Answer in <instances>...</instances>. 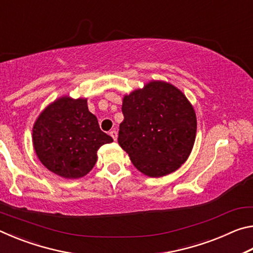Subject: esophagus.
<instances>
[{
	"mask_svg": "<svg viewBox=\"0 0 253 253\" xmlns=\"http://www.w3.org/2000/svg\"><path fill=\"white\" fill-rule=\"evenodd\" d=\"M109 134H110V136L111 137H113V138H114V140H117V131L116 130H111L110 132H109Z\"/></svg>",
	"mask_w": 253,
	"mask_h": 253,
	"instance_id": "obj_1",
	"label": "esophagus"
}]
</instances>
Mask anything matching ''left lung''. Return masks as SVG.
<instances>
[{
	"label": "left lung",
	"mask_w": 253,
	"mask_h": 253,
	"mask_svg": "<svg viewBox=\"0 0 253 253\" xmlns=\"http://www.w3.org/2000/svg\"><path fill=\"white\" fill-rule=\"evenodd\" d=\"M118 143L135 168L152 177L179 169L196 135L193 107L176 87L152 81L124 97Z\"/></svg>",
	"instance_id": "8db88e82"
}]
</instances>
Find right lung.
<instances>
[{
	"instance_id": "obj_1",
	"label": "right lung",
	"mask_w": 253,
	"mask_h": 253,
	"mask_svg": "<svg viewBox=\"0 0 253 253\" xmlns=\"http://www.w3.org/2000/svg\"><path fill=\"white\" fill-rule=\"evenodd\" d=\"M113 138L102 131L85 99L62 97L46 107L33 126V146L46 169L79 178L97 162V152Z\"/></svg>"
}]
</instances>
